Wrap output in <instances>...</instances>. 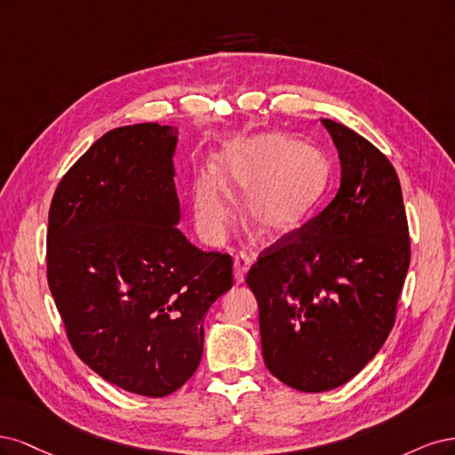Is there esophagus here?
<instances>
[{"label":"esophagus","mask_w":455,"mask_h":455,"mask_svg":"<svg viewBox=\"0 0 455 455\" xmlns=\"http://www.w3.org/2000/svg\"><path fill=\"white\" fill-rule=\"evenodd\" d=\"M251 265H253V259L247 253H238L236 257H234V282L243 283L245 274Z\"/></svg>","instance_id":"34e87169"}]
</instances>
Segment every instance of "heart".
Wrapping results in <instances>:
<instances>
[{"label":"heart","mask_w":455,"mask_h":455,"mask_svg":"<svg viewBox=\"0 0 455 455\" xmlns=\"http://www.w3.org/2000/svg\"><path fill=\"white\" fill-rule=\"evenodd\" d=\"M329 187V164L312 145L283 134H260L227 143L215 170L193 180V210L204 236L221 242L230 221V198H242V219L259 238H282L302 227Z\"/></svg>","instance_id":"b5f03b06"}]
</instances>
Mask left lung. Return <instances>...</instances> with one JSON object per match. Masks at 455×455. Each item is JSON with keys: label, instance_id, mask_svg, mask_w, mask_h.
Listing matches in <instances>:
<instances>
[{"label": "left lung", "instance_id": "1", "mask_svg": "<svg viewBox=\"0 0 455 455\" xmlns=\"http://www.w3.org/2000/svg\"><path fill=\"white\" fill-rule=\"evenodd\" d=\"M340 158V188L247 274L259 304L262 357L292 389L329 391L384 346L410 265L397 172L357 132L321 119Z\"/></svg>", "mask_w": 455, "mask_h": 455}]
</instances>
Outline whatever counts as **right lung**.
Instances as JSON below:
<instances>
[{"label":"right lung","mask_w":455,"mask_h":455,"mask_svg":"<svg viewBox=\"0 0 455 455\" xmlns=\"http://www.w3.org/2000/svg\"><path fill=\"white\" fill-rule=\"evenodd\" d=\"M180 130L113 128L64 175L49 212L47 277L76 354L109 384L166 397L195 374L204 319L232 259L178 228Z\"/></svg>","instance_id":"add662e5"}]
</instances>
